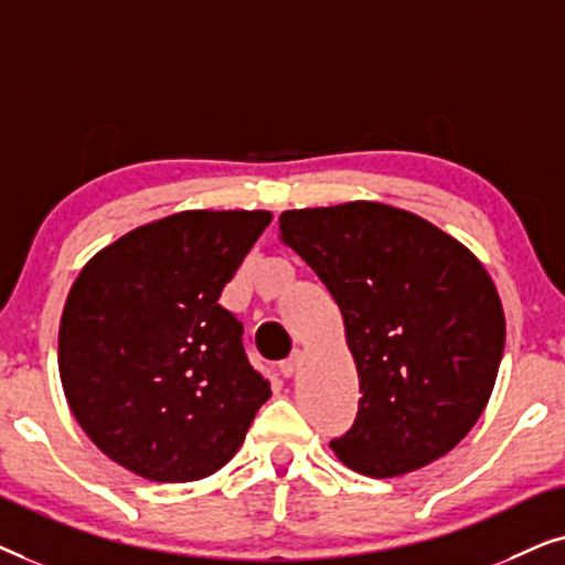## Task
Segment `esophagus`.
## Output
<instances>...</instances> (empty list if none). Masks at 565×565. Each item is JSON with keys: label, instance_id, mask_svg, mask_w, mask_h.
Instances as JSON below:
<instances>
[{"label": "esophagus", "instance_id": "34e87169", "mask_svg": "<svg viewBox=\"0 0 565 565\" xmlns=\"http://www.w3.org/2000/svg\"><path fill=\"white\" fill-rule=\"evenodd\" d=\"M300 362H303V354H300V352H292L288 360H282V362H280V373H282L285 377H292V375L298 373Z\"/></svg>", "mask_w": 565, "mask_h": 565}]
</instances>
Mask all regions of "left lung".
I'll return each mask as SVG.
<instances>
[{
  "label": "left lung",
  "mask_w": 565,
  "mask_h": 565,
  "mask_svg": "<svg viewBox=\"0 0 565 565\" xmlns=\"http://www.w3.org/2000/svg\"><path fill=\"white\" fill-rule=\"evenodd\" d=\"M280 238L334 296L360 375L358 419L331 450L370 478L443 458L489 404L504 311L476 254L383 203L280 215Z\"/></svg>",
  "instance_id": "obj_1"
}]
</instances>
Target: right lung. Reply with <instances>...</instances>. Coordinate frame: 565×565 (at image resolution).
<instances>
[{"label":"right lung","mask_w":565,"mask_h":565,"mask_svg":"<svg viewBox=\"0 0 565 565\" xmlns=\"http://www.w3.org/2000/svg\"><path fill=\"white\" fill-rule=\"evenodd\" d=\"M267 211H184L97 252L68 290L58 373L107 458L159 483L198 481L242 447L273 396L244 327L218 303Z\"/></svg>","instance_id":"1"}]
</instances>
